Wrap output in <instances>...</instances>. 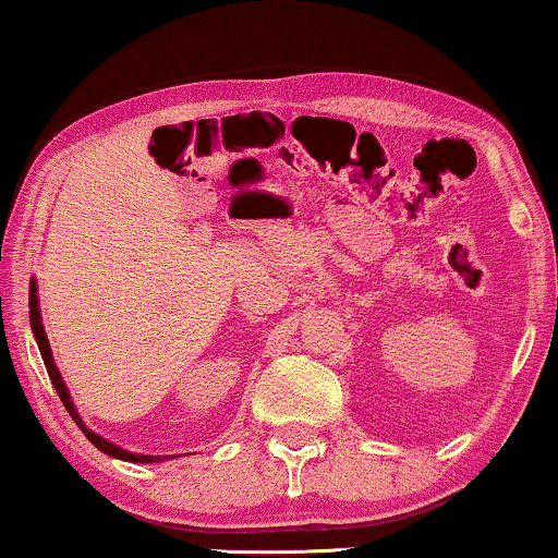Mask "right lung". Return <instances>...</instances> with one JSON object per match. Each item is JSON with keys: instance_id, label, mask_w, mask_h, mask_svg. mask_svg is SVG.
Returning <instances> with one entry per match:
<instances>
[{"instance_id": "1", "label": "right lung", "mask_w": 558, "mask_h": 558, "mask_svg": "<svg viewBox=\"0 0 558 558\" xmlns=\"http://www.w3.org/2000/svg\"><path fill=\"white\" fill-rule=\"evenodd\" d=\"M31 327H33V335H35V342H38V350H40V357H44L46 363V371H48V378H51L56 393H59V399L63 401V407H66V412L72 414V420L80 425V429L84 435H87V440L92 442L95 448H100L102 453H108L112 458H121V461H131V463H159L161 458L167 456H144V453H131V450H125L121 446H116V442H110L108 437L97 435L95 429H89L84 425V420L80 417V412H76L74 401H72V393H69L66 384H63L59 368H56V361H53V352H51V344H48V337H46V329H44V316H40V301H38V283H35V278L31 280Z\"/></svg>"}]
</instances>
